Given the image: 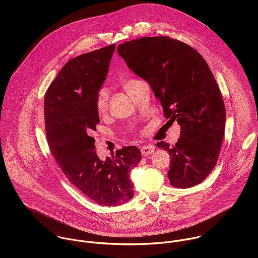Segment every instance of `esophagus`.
Returning <instances> with one entry per match:
<instances>
[{
  "mask_svg": "<svg viewBox=\"0 0 258 258\" xmlns=\"http://www.w3.org/2000/svg\"><path fill=\"white\" fill-rule=\"evenodd\" d=\"M154 150H155V147L153 145H145L141 148V153L143 156H147V155L152 154Z\"/></svg>",
  "mask_w": 258,
  "mask_h": 258,
  "instance_id": "34e87169",
  "label": "esophagus"
}]
</instances>
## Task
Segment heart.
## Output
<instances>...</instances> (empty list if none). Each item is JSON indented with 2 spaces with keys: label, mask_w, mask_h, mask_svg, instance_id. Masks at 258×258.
<instances>
[{
  "label": "heart",
  "mask_w": 258,
  "mask_h": 258,
  "mask_svg": "<svg viewBox=\"0 0 258 258\" xmlns=\"http://www.w3.org/2000/svg\"><path fill=\"white\" fill-rule=\"evenodd\" d=\"M139 80H135V79H123L120 84L121 87L124 89V91L130 94L132 89L139 83ZM95 106L98 113L103 114L107 111L108 109V94L106 92V90L102 89L97 93L96 96V100H95Z\"/></svg>",
  "instance_id": "b5f03b06"
}]
</instances>
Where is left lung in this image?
I'll return each mask as SVG.
<instances>
[{"instance_id": "8db88e82", "label": "left lung", "mask_w": 258, "mask_h": 258, "mask_svg": "<svg viewBox=\"0 0 258 258\" xmlns=\"http://www.w3.org/2000/svg\"><path fill=\"white\" fill-rule=\"evenodd\" d=\"M128 68L151 86L168 121L180 125V138L168 151V178L186 189L202 182L214 168L225 125L222 93L203 57L191 46L169 36L141 38L117 47Z\"/></svg>"}]
</instances>
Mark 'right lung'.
Segmentation results:
<instances>
[{
	"mask_svg": "<svg viewBox=\"0 0 258 258\" xmlns=\"http://www.w3.org/2000/svg\"><path fill=\"white\" fill-rule=\"evenodd\" d=\"M115 44L68 61L45 95V128L50 150L63 173L94 202L117 206L134 197L130 171L142 159L127 146L102 161L92 137L100 122L95 106Z\"/></svg>",
	"mask_w": 258,
	"mask_h": 258,
	"instance_id": "1",
	"label": "right lung"
}]
</instances>
